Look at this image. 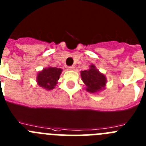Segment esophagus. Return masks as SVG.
<instances>
[{"instance_id":"34e87169","label":"esophagus","mask_w":146,"mask_h":146,"mask_svg":"<svg viewBox=\"0 0 146 146\" xmlns=\"http://www.w3.org/2000/svg\"><path fill=\"white\" fill-rule=\"evenodd\" d=\"M69 69H70V70H74V66H69Z\"/></svg>"}]
</instances>
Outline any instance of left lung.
I'll return each instance as SVG.
<instances>
[{
	"instance_id": "obj_1",
	"label": "left lung",
	"mask_w": 146,
	"mask_h": 146,
	"mask_svg": "<svg viewBox=\"0 0 146 146\" xmlns=\"http://www.w3.org/2000/svg\"><path fill=\"white\" fill-rule=\"evenodd\" d=\"M82 82L86 85V90L89 93H96L105 88L106 77L92 64L88 70L81 72Z\"/></svg>"
}]
</instances>
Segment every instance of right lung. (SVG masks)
I'll return each instance as SVG.
<instances>
[{"instance_id":"add662e5","label":"right lung","mask_w":146,"mask_h":146,"mask_svg":"<svg viewBox=\"0 0 146 146\" xmlns=\"http://www.w3.org/2000/svg\"><path fill=\"white\" fill-rule=\"evenodd\" d=\"M62 69L56 67L45 68L37 75V85L44 89L50 90L55 88L61 74Z\"/></svg>"}]
</instances>
